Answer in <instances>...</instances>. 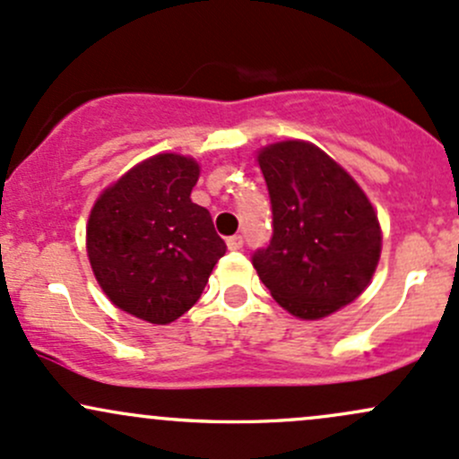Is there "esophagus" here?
I'll return each mask as SVG.
<instances>
[{
    "label": "esophagus",
    "mask_w": 459,
    "mask_h": 459,
    "mask_svg": "<svg viewBox=\"0 0 459 459\" xmlns=\"http://www.w3.org/2000/svg\"><path fill=\"white\" fill-rule=\"evenodd\" d=\"M228 247H230L231 251H238V249H243V236H240V234H234V236H230V238H228Z\"/></svg>",
    "instance_id": "obj_1"
}]
</instances>
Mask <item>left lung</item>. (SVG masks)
<instances>
[{
    "label": "left lung",
    "instance_id": "8db88e82",
    "mask_svg": "<svg viewBox=\"0 0 459 459\" xmlns=\"http://www.w3.org/2000/svg\"><path fill=\"white\" fill-rule=\"evenodd\" d=\"M273 234L251 255L264 287L290 315L319 319L368 287L381 228L372 204L337 161L308 142H280L258 155Z\"/></svg>",
    "mask_w": 459,
    "mask_h": 459
}]
</instances>
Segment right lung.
<instances>
[{
	"instance_id": "1",
	"label": "right lung",
	"mask_w": 459,
	"mask_h": 459,
	"mask_svg": "<svg viewBox=\"0 0 459 459\" xmlns=\"http://www.w3.org/2000/svg\"><path fill=\"white\" fill-rule=\"evenodd\" d=\"M199 164L164 152L105 190L87 225V255L117 308L151 324L190 310L223 258L225 240L210 212L192 204Z\"/></svg>"
}]
</instances>
